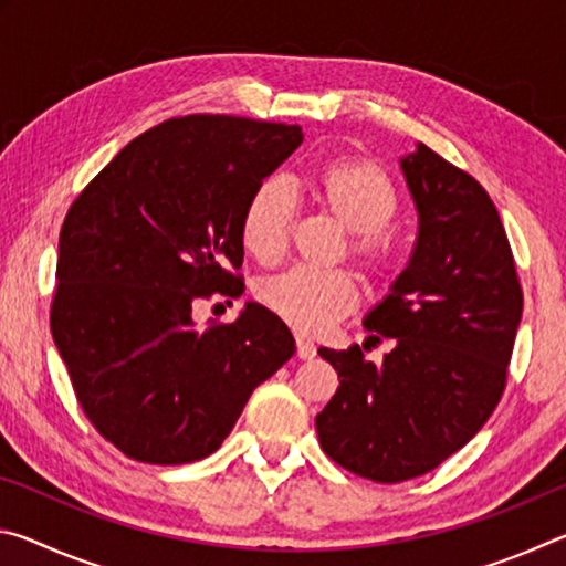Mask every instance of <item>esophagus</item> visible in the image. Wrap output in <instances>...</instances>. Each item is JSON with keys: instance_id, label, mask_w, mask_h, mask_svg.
Returning a JSON list of instances; mask_svg holds the SVG:
<instances>
[{"instance_id": "esophagus-1", "label": "esophagus", "mask_w": 566, "mask_h": 566, "mask_svg": "<svg viewBox=\"0 0 566 566\" xmlns=\"http://www.w3.org/2000/svg\"><path fill=\"white\" fill-rule=\"evenodd\" d=\"M296 357L300 359H314L317 357V347H314V344L310 342V339H304V337H296Z\"/></svg>"}]
</instances>
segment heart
Segmentation results:
<instances>
[{
    "label": "heart",
    "mask_w": 566,
    "mask_h": 566,
    "mask_svg": "<svg viewBox=\"0 0 566 566\" xmlns=\"http://www.w3.org/2000/svg\"><path fill=\"white\" fill-rule=\"evenodd\" d=\"M314 197L342 229L347 247L342 256L357 266L369 286L387 284L391 249L385 227L397 217L399 199L389 177L377 165L359 157H339L314 175ZM296 219V191L282 175L262 179L252 189L239 217V237L249 254L262 264L280 262L290 247ZM262 306L292 329L314 334L354 310L357 286L344 270H292L256 286Z\"/></svg>",
    "instance_id": "b5f03b06"
}]
</instances>
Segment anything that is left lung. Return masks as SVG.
Masks as SVG:
<instances>
[{
  "instance_id": "8db88e82",
  "label": "left lung",
  "mask_w": 566,
  "mask_h": 566,
  "mask_svg": "<svg viewBox=\"0 0 566 566\" xmlns=\"http://www.w3.org/2000/svg\"><path fill=\"white\" fill-rule=\"evenodd\" d=\"M419 229L407 270L367 314V344L319 349L339 375L314 424L352 474L397 484L432 472L492 417L506 387L522 284L496 207L479 181L427 145L401 159ZM364 344V349H367Z\"/></svg>"
}]
</instances>
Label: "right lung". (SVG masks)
<instances>
[{
	"label": "right lung",
	"instance_id": "obj_1",
	"mask_svg": "<svg viewBox=\"0 0 566 566\" xmlns=\"http://www.w3.org/2000/svg\"><path fill=\"white\" fill-rule=\"evenodd\" d=\"M300 145L296 124L167 119L66 212L52 337L82 411L129 459L189 464L217 452L252 391L292 359V334L266 306L249 302L232 324L202 329L191 306L244 292L239 217Z\"/></svg>",
	"mask_w": 566,
	"mask_h": 566
}]
</instances>
